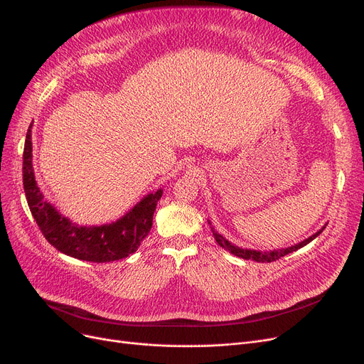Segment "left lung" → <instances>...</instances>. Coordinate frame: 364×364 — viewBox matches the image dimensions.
Here are the masks:
<instances>
[{"label":"left lung","instance_id":"8db88e82","mask_svg":"<svg viewBox=\"0 0 364 364\" xmlns=\"http://www.w3.org/2000/svg\"><path fill=\"white\" fill-rule=\"evenodd\" d=\"M208 224L211 225V230H213V235H214L217 243H218L221 247H224L225 251H228V252L236 255V257H239V258H243V259H254V261H257V262H272V261H276V259H279V258H282V257H284V255H288V254H291V252H295V251L301 250L302 246L309 245L311 240H314V239L324 230V228H326V225H328V224H324L317 233H314V235L310 236L309 239H305V240H302V242H299V243H296V245H292V246H289V247H282V250H273V251H264V252H262V251H255V250H246V247L243 250V247H239V246H236L235 243H230L224 236H221L218 232H215V228L213 227V224H211V221H209V220H208Z\"/></svg>","mask_w":364,"mask_h":364}]
</instances>
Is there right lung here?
<instances>
[{
  "label": "right lung",
  "instance_id": "1",
  "mask_svg": "<svg viewBox=\"0 0 364 364\" xmlns=\"http://www.w3.org/2000/svg\"><path fill=\"white\" fill-rule=\"evenodd\" d=\"M32 125L23 149V188L32 217L44 237L57 251L76 259L110 262L129 257L149 235L158 200L164 190L146 195L119 220L102 225H81L59 213L43 195L32 165Z\"/></svg>",
  "mask_w": 364,
  "mask_h": 364
}]
</instances>
